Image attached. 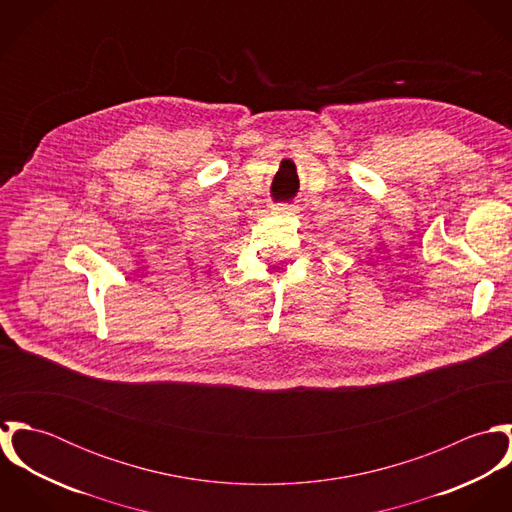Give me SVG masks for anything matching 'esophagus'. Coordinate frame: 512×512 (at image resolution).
<instances>
[{"label": "esophagus", "instance_id": "1", "mask_svg": "<svg viewBox=\"0 0 512 512\" xmlns=\"http://www.w3.org/2000/svg\"><path fill=\"white\" fill-rule=\"evenodd\" d=\"M274 213L280 215V217H290L297 213V207L290 205V203H280V205H274Z\"/></svg>", "mask_w": 512, "mask_h": 512}]
</instances>
